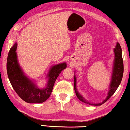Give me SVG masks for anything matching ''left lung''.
Listing matches in <instances>:
<instances>
[{"instance_id": "8db88e82", "label": "left lung", "mask_w": 130, "mask_h": 130, "mask_svg": "<svg viewBox=\"0 0 130 130\" xmlns=\"http://www.w3.org/2000/svg\"><path fill=\"white\" fill-rule=\"evenodd\" d=\"M113 51H114L115 54V58L113 60L112 74L111 83L109 84V91H108L107 97L102 102L99 103V104H92V103L88 102L85 98H83L77 91V88H76V77L75 75H74V89L76 96L78 99L82 102L88 105H101L105 102H106L113 95V94L117 90V88H118L119 85L121 82L124 73V64L122 56V50L118 42H117L116 46L113 48Z\"/></svg>"}]
</instances>
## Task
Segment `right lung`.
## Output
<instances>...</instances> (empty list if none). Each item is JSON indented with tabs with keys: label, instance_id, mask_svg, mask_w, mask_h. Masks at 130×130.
Instances as JSON below:
<instances>
[{
	"label": "right lung",
	"instance_id": "obj_1",
	"mask_svg": "<svg viewBox=\"0 0 130 130\" xmlns=\"http://www.w3.org/2000/svg\"><path fill=\"white\" fill-rule=\"evenodd\" d=\"M17 42L10 48L7 59V73L13 89L22 100L28 103L40 104L47 100L52 92L55 81L61 71L66 68V63L58 64L50 68L47 74L45 88H39L23 72L18 61Z\"/></svg>",
	"mask_w": 130,
	"mask_h": 130
}]
</instances>
